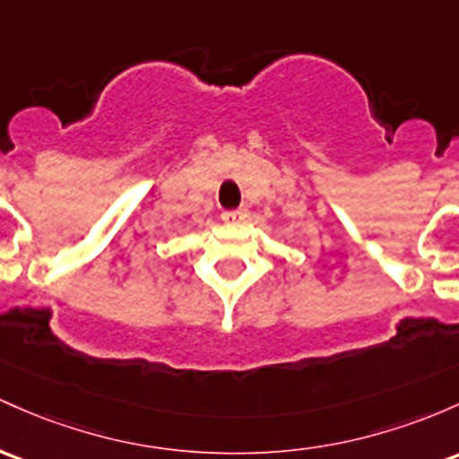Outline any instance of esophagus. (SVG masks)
<instances>
[{"label": "esophagus", "instance_id": "esophagus-1", "mask_svg": "<svg viewBox=\"0 0 459 459\" xmlns=\"http://www.w3.org/2000/svg\"><path fill=\"white\" fill-rule=\"evenodd\" d=\"M221 220H224L226 224H239V221L246 220V211L244 209L226 211V213H221Z\"/></svg>", "mask_w": 459, "mask_h": 459}]
</instances>
